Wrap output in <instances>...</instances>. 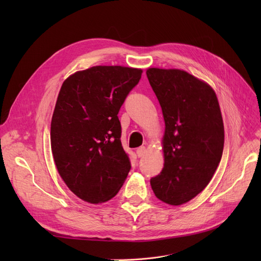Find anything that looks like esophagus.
<instances>
[{"label": "esophagus", "mask_w": 261, "mask_h": 261, "mask_svg": "<svg viewBox=\"0 0 261 261\" xmlns=\"http://www.w3.org/2000/svg\"><path fill=\"white\" fill-rule=\"evenodd\" d=\"M145 153H146V147L145 146H142V147L138 148V150H136V154H138L139 158L143 156Z\"/></svg>", "instance_id": "1"}]
</instances>
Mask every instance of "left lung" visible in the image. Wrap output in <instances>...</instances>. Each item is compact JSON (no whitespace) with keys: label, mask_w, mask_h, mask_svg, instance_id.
Here are the masks:
<instances>
[{"label":"left lung","mask_w":261,"mask_h":261,"mask_svg":"<svg viewBox=\"0 0 261 261\" xmlns=\"http://www.w3.org/2000/svg\"><path fill=\"white\" fill-rule=\"evenodd\" d=\"M146 74L165 121L164 168L150 184L158 199L177 206L207 186L221 161V110L214 89L183 70L149 67Z\"/></svg>","instance_id":"1"}]
</instances>
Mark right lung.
Wrapping results in <instances>:
<instances>
[{
	"label": "right lung",
	"instance_id": "obj_1",
	"mask_svg": "<svg viewBox=\"0 0 261 261\" xmlns=\"http://www.w3.org/2000/svg\"><path fill=\"white\" fill-rule=\"evenodd\" d=\"M142 73V68L96 65L63 81L51 117L50 146L61 179L81 200H111L127 179L131 165L117 114Z\"/></svg>",
	"mask_w": 261,
	"mask_h": 261
}]
</instances>
